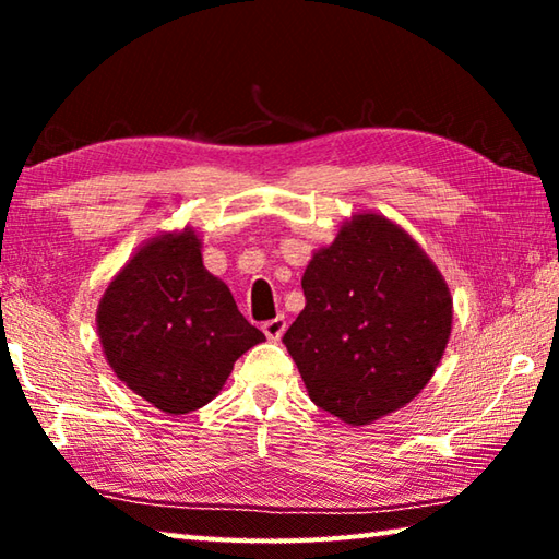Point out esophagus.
<instances>
[{"instance_id": "esophagus-1", "label": "esophagus", "mask_w": 559, "mask_h": 559, "mask_svg": "<svg viewBox=\"0 0 559 559\" xmlns=\"http://www.w3.org/2000/svg\"><path fill=\"white\" fill-rule=\"evenodd\" d=\"M286 328H288V323H286V318H273V320H266V323H263V335H266L269 340H273V343H276V340H281V335L286 333Z\"/></svg>"}]
</instances>
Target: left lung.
<instances>
[{
	"mask_svg": "<svg viewBox=\"0 0 559 559\" xmlns=\"http://www.w3.org/2000/svg\"><path fill=\"white\" fill-rule=\"evenodd\" d=\"M306 308L283 335L318 406L349 427L400 412L437 372L453 298L400 224L355 212L300 278Z\"/></svg>",
	"mask_w": 559,
	"mask_h": 559,
	"instance_id": "1",
	"label": "left lung"
}]
</instances>
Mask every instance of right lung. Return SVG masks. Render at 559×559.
<instances>
[{"instance_id":"obj_1","label":"right lung","mask_w":559,"mask_h":559,"mask_svg":"<svg viewBox=\"0 0 559 559\" xmlns=\"http://www.w3.org/2000/svg\"><path fill=\"white\" fill-rule=\"evenodd\" d=\"M96 328L118 380L173 416L210 404L236 359L266 340L204 269L192 226L138 246L103 290Z\"/></svg>"}]
</instances>
